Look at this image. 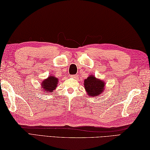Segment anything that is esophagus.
I'll use <instances>...</instances> for the list:
<instances>
[{
  "label": "esophagus",
  "instance_id": "1",
  "mask_svg": "<svg viewBox=\"0 0 150 150\" xmlns=\"http://www.w3.org/2000/svg\"><path fill=\"white\" fill-rule=\"evenodd\" d=\"M70 77L72 78H76L78 77V76L77 75H72V76H70Z\"/></svg>",
  "mask_w": 150,
  "mask_h": 150
}]
</instances>
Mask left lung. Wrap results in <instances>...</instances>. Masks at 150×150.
<instances>
[{
  "instance_id": "8db88e82",
  "label": "left lung",
  "mask_w": 150,
  "mask_h": 150,
  "mask_svg": "<svg viewBox=\"0 0 150 150\" xmlns=\"http://www.w3.org/2000/svg\"><path fill=\"white\" fill-rule=\"evenodd\" d=\"M105 82L95 78L94 75H90L84 80V87L90 97H96L104 91Z\"/></svg>"
}]
</instances>
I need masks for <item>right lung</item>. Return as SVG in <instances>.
<instances>
[{"label":"right lung","instance_id":"1","mask_svg":"<svg viewBox=\"0 0 150 150\" xmlns=\"http://www.w3.org/2000/svg\"><path fill=\"white\" fill-rule=\"evenodd\" d=\"M58 79L55 76H49L41 83V87L44 92L51 93L56 89L58 83Z\"/></svg>","mask_w":150,"mask_h":150}]
</instances>
